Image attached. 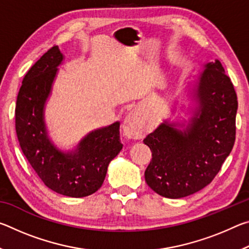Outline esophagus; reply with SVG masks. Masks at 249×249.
I'll use <instances>...</instances> for the list:
<instances>
[{"label":"esophagus","instance_id":"34e87169","mask_svg":"<svg viewBox=\"0 0 249 249\" xmlns=\"http://www.w3.org/2000/svg\"><path fill=\"white\" fill-rule=\"evenodd\" d=\"M123 133L126 137L132 138V140H141V138L145 136V126L142 123L140 116H138L135 109L129 111L127 115L125 116L123 123Z\"/></svg>","mask_w":249,"mask_h":249}]
</instances>
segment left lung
<instances>
[{
    "label": "left lung",
    "mask_w": 249,
    "mask_h": 249,
    "mask_svg": "<svg viewBox=\"0 0 249 249\" xmlns=\"http://www.w3.org/2000/svg\"><path fill=\"white\" fill-rule=\"evenodd\" d=\"M193 96L197 107L187 127L165 122L144 140L153 153L146 182L169 199L193 195L212 182L235 142L237 95L220 61L204 66Z\"/></svg>",
    "instance_id": "8db88e82"
}]
</instances>
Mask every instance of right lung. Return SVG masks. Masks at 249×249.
I'll return each instance as SVG.
<instances>
[{"mask_svg":"<svg viewBox=\"0 0 249 249\" xmlns=\"http://www.w3.org/2000/svg\"><path fill=\"white\" fill-rule=\"evenodd\" d=\"M62 60L64 54L53 46L28 70L16 101L15 128L25 157L43 182L59 195L82 197L101 188L123 144L119 122L88 134L68 153L50 142L44 108Z\"/></svg>","mask_w":249,"mask_h":249,"instance_id":"obj_1","label":"right lung"}]
</instances>
